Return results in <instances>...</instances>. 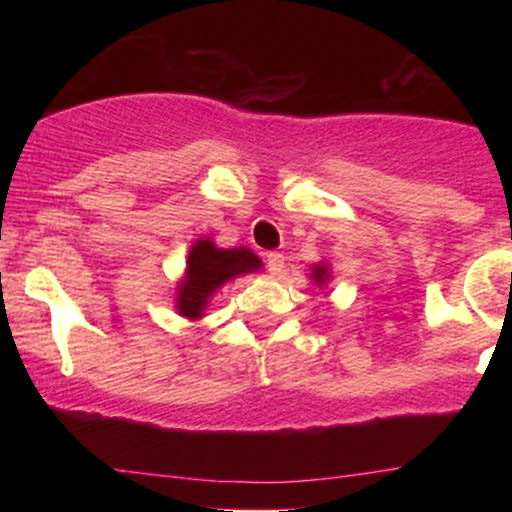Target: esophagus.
Listing matches in <instances>:
<instances>
[{
    "instance_id": "obj_1",
    "label": "esophagus",
    "mask_w": 512,
    "mask_h": 512,
    "mask_svg": "<svg viewBox=\"0 0 512 512\" xmlns=\"http://www.w3.org/2000/svg\"><path fill=\"white\" fill-rule=\"evenodd\" d=\"M264 262H267V269L272 274H279L281 269H284V255H281V252H267Z\"/></svg>"
}]
</instances>
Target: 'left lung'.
I'll return each mask as SVG.
<instances>
[{
	"mask_svg": "<svg viewBox=\"0 0 512 512\" xmlns=\"http://www.w3.org/2000/svg\"><path fill=\"white\" fill-rule=\"evenodd\" d=\"M310 269H313V274H310V276H313V281L317 286L325 284V281H330V267H327V264H322V262L313 264Z\"/></svg>",
	"mask_w": 512,
	"mask_h": 512,
	"instance_id": "1",
	"label": "left lung"
}]
</instances>
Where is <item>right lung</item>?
I'll list each match as a JSON object with an SVG mask.
<instances>
[{
	"label": "right lung",
	"mask_w": 512,
	"mask_h": 512,
	"mask_svg": "<svg viewBox=\"0 0 512 512\" xmlns=\"http://www.w3.org/2000/svg\"><path fill=\"white\" fill-rule=\"evenodd\" d=\"M262 267L260 257L248 248L221 250L214 240H197L187 255V269L178 284V298L175 308L187 320H199L207 308L209 298L221 289L226 281L236 279L240 274L257 272Z\"/></svg>",
	"instance_id": "1"
}]
</instances>
